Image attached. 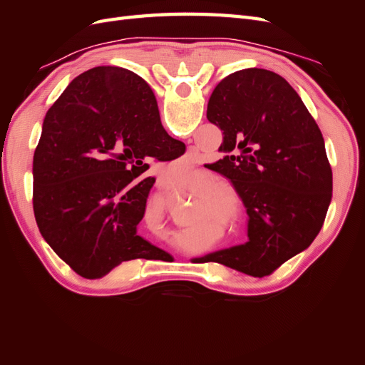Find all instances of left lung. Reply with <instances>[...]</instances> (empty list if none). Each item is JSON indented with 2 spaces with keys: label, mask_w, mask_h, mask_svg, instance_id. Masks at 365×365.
<instances>
[{
  "label": "left lung",
  "mask_w": 365,
  "mask_h": 365,
  "mask_svg": "<svg viewBox=\"0 0 365 365\" xmlns=\"http://www.w3.org/2000/svg\"><path fill=\"white\" fill-rule=\"evenodd\" d=\"M207 118L224 137V158L207 168L233 182L250 217L245 245L207 257L263 277L304 251L324 224L332 201L324 138L294 88L262 68L220 81Z\"/></svg>",
  "instance_id": "left-lung-1"
}]
</instances>
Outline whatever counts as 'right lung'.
<instances>
[{"instance_id":"1","label":"right lung","mask_w":365,"mask_h":365,"mask_svg":"<svg viewBox=\"0 0 365 365\" xmlns=\"http://www.w3.org/2000/svg\"><path fill=\"white\" fill-rule=\"evenodd\" d=\"M185 146L164 130L155 96L135 73L96 67L48 109L33 157V212L42 237L85 279L161 250L137 235L155 180L146 160Z\"/></svg>"}]
</instances>
